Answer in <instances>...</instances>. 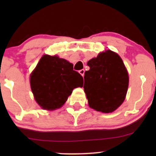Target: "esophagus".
Wrapping results in <instances>:
<instances>
[{
	"label": "esophagus",
	"mask_w": 156,
	"mask_h": 156,
	"mask_svg": "<svg viewBox=\"0 0 156 156\" xmlns=\"http://www.w3.org/2000/svg\"><path fill=\"white\" fill-rule=\"evenodd\" d=\"M84 72H85V70H84L83 69H80V70H79V73L80 75H81L82 76H84Z\"/></svg>",
	"instance_id": "34e87169"
}]
</instances>
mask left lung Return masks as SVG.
<instances>
[{"mask_svg":"<svg viewBox=\"0 0 156 156\" xmlns=\"http://www.w3.org/2000/svg\"><path fill=\"white\" fill-rule=\"evenodd\" d=\"M83 89L89 105L98 112L111 113L122 105L128 91L129 78L122 60L110 50L87 62Z\"/></svg>","mask_w":156,"mask_h":156,"instance_id":"8db88e82","label":"left lung"}]
</instances>
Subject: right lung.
Returning a JSON list of instances; mask_svg holds the SVG:
<instances>
[{
	"label": "right lung",
	"instance_id": "right-lung-1",
	"mask_svg": "<svg viewBox=\"0 0 156 156\" xmlns=\"http://www.w3.org/2000/svg\"><path fill=\"white\" fill-rule=\"evenodd\" d=\"M83 83L73 64L57 55H44L30 76L35 101L44 110L61 108L73 89L82 87Z\"/></svg>",
	"mask_w": 156,
	"mask_h": 156
}]
</instances>
